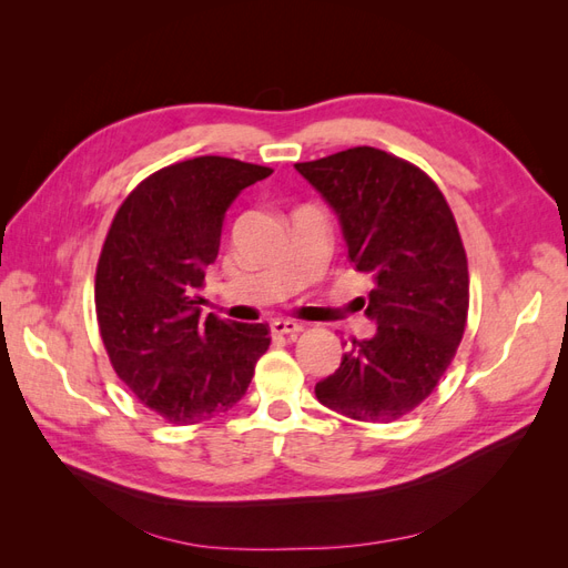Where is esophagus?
Returning a JSON list of instances; mask_svg holds the SVG:
<instances>
[{"instance_id":"esophagus-1","label":"esophagus","mask_w":568,"mask_h":568,"mask_svg":"<svg viewBox=\"0 0 568 568\" xmlns=\"http://www.w3.org/2000/svg\"><path fill=\"white\" fill-rule=\"evenodd\" d=\"M270 326H272L274 334H291V336H296V334L303 332V326H301L298 322H294V320H274Z\"/></svg>"}]
</instances>
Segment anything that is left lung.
I'll list each match as a JSON object with an SVG mask.
<instances>
[{
  "label": "left lung",
  "instance_id": "1",
  "mask_svg": "<svg viewBox=\"0 0 568 568\" xmlns=\"http://www.w3.org/2000/svg\"><path fill=\"white\" fill-rule=\"evenodd\" d=\"M296 170L332 205L351 263L374 282L363 305L376 332L353 338L315 386L317 400L357 422L400 419L432 395L467 324V253L450 205L417 165L374 146Z\"/></svg>",
  "mask_w": 568,
  "mask_h": 568
}]
</instances>
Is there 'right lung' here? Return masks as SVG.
Returning <instances> with one entry per match:
<instances>
[{
  "label": "right lung",
  "mask_w": 568,
  "mask_h": 568,
  "mask_svg": "<svg viewBox=\"0 0 568 568\" xmlns=\"http://www.w3.org/2000/svg\"><path fill=\"white\" fill-rule=\"evenodd\" d=\"M265 165L199 156L136 184L99 255L94 303L101 341L120 382L170 424H199L232 409L270 346L267 324L201 317L205 270L222 222Z\"/></svg>",
  "instance_id": "right-lung-1"
}]
</instances>
